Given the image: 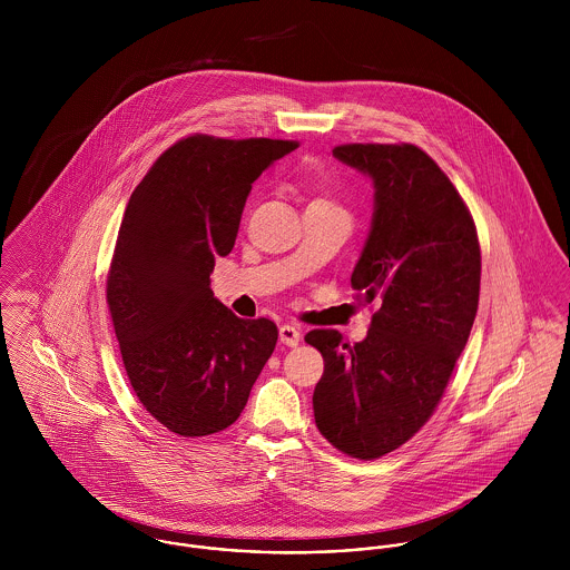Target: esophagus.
<instances>
[{
    "instance_id": "obj_1",
    "label": "esophagus",
    "mask_w": 570,
    "mask_h": 570,
    "mask_svg": "<svg viewBox=\"0 0 570 570\" xmlns=\"http://www.w3.org/2000/svg\"><path fill=\"white\" fill-rule=\"evenodd\" d=\"M278 337L285 346H296L301 342V328L294 325H281Z\"/></svg>"
}]
</instances>
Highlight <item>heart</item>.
<instances>
[{
	"mask_svg": "<svg viewBox=\"0 0 570 570\" xmlns=\"http://www.w3.org/2000/svg\"><path fill=\"white\" fill-rule=\"evenodd\" d=\"M312 204H328V202H326V199H314Z\"/></svg>",
	"mask_w": 570,
	"mask_h": 570,
	"instance_id": "1",
	"label": "heart"
}]
</instances>
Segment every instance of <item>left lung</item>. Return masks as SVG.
<instances>
[{"label": "left lung", "mask_w": 570, "mask_h": 570, "mask_svg": "<svg viewBox=\"0 0 570 570\" xmlns=\"http://www.w3.org/2000/svg\"><path fill=\"white\" fill-rule=\"evenodd\" d=\"M333 156L375 188L351 287L377 312L353 346L333 328L305 335L325 357L314 416L333 448L371 461L406 443L439 404L476 318L481 247L461 195L419 147L342 145Z\"/></svg>", "instance_id": "obj_1"}]
</instances>
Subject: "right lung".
Wrapping results in <instances>:
<instances>
[{
  "mask_svg": "<svg viewBox=\"0 0 570 570\" xmlns=\"http://www.w3.org/2000/svg\"><path fill=\"white\" fill-rule=\"evenodd\" d=\"M296 147L197 134L164 151L131 193L107 303L140 404L179 436L233 425L276 346V325L237 318L210 274L235 247L252 184Z\"/></svg>",
  "mask_w": 570,
  "mask_h": 570,
  "instance_id": "add662e5",
  "label": "right lung"
}]
</instances>
